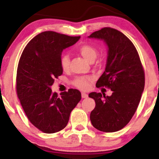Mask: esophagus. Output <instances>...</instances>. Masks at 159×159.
<instances>
[{
  "label": "esophagus",
  "instance_id": "1",
  "mask_svg": "<svg viewBox=\"0 0 159 159\" xmlns=\"http://www.w3.org/2000/svg\"><path fill=\"white\" fill-rule=\"evenodd\" d=\"M88 95L87 93H84V92L81 93V97H82V98H88Z\"/></svg>",
  "mask_w": 159,
  "mask_h": 159
}]
</instances>
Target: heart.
<instances>
[{"instance_id": "b5f03b06", "label": "heart", "mask_w": 159, "mask_h": 159, "mask_svg": "<svg viewBox=\"0 0 159 159\" xmlns=\"http://www.w3.org/2000/svg\"><path fill=\"white\" fill-rule=\"evenodd\" d=\"M78 52L88 62L95 60L97 56V51L93 47L89 44H84L78 48ZM69 63H70V59L69 55L64 54L61 57L60 65L62 70L67 71L69 68ZM93 78L91 77H78L73 81V84L78 88L81 90H88L90 87V83L91 82Z\"/></svg>"}]
</instances>
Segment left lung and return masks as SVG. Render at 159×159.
Returning a JSON list of instances; mask_svg holds the SVG:
<instances>
[{"label":"left lung","mask_w":159,"mask_h":159,"mask_svg":"<svg viewBox=\"0 0 159 159\" xmlns=\"http://www.w3.org/2000/svg\"><path fill=\"white\" fill-rule=\"evenodd\" d=\"M88 38L102 40L107 46L105 71L96 86L112 91L106 97L96 92L89 94L96 102L90 121L100 131H118L128 125L139 105L145 85L143 69L133 43L121 31L103 28Z\"/></svg>","instance_id":"left-lung-1"}]
</instances>
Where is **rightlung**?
Listing matches in <instances>:
<instances>
[{"instance_id":"1","label":"right lung","mask_w":159,"mask_h":159,"mask_svg":"<svg viewBox=\"0 0 159 159\" xmlns=\"http://www.w3.org/2000/svg\"><path fill=\"white\" fill-rule=\"evenodd\" d=\"M55 31H43L31 40L19 62L16 91L25 115L34 126L46 134L66 128L71 111L81 99L76 89L53 93L54 79L62 74V52L80 39Z\"/></svg>"}]
</instances>
